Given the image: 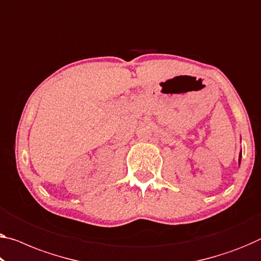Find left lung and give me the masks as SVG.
I'll use <instances>...</instances> for the list:
<instances>
[{"label": "left lung", "instance_id": "1", "mask_svg": "<svg viewBox=\"0 0 261 261\" xmlns=\"http://www.w3.org/2000/svg\"><path fill=\"white\" fill-rule=\"evenodd\" d=\"M240 160H242V151H240V155H239V163H240Z\"/></svg>", "mask_w": 261, "mask_h": 261}]
</instances>
